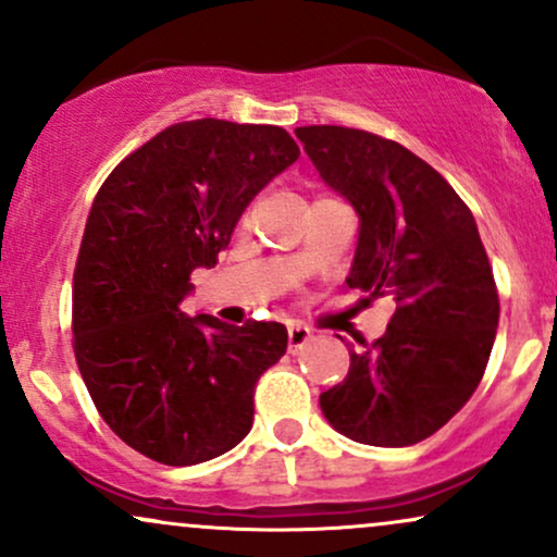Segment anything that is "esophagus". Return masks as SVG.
<instances>
[{"instance_id":"34e87169","label":"esophagus","mask_w":557,"mask_h":557,"mask_svg":"<svg viewBox=\"0 0 557 557\" xmlns=\"http://www.w3.org/2000/svg\"><path fill=\"white\" fill-rule=\"evenodd\" d=\"M309 341H311V330L306 327V324L300 322L287 324V348H290V354H296V350L304 348Z\"/></svg>"}]
</instances>
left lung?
Here are the masks:
<instances>
[{
  "mask_svg": "<svg viewBox=\"0 0 557 557\" xmlns=\"http://www.w3.org/2000/svg\"><path fill=\"white\" fill-rule=\"evenodd\" d=\"M324 183L359 212L348 287L393 298L374 343L350 350L341 385L322 393L337 432L363 445L421 443L471 398L495 343L500 298L474 214L424 159L369 131L296 127Z\"/></svg>",
  "mask_w": 557,
  "mask_h": 557,
  "instance_id": "1",
  "label": "left lung"
}]
</instances>
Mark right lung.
I'll use <instances>...</instances> for the list:
<instances>
[{
    "instance_id": "add662e5",
    "label": "right lung",
    "mask_w": 557,
    "mask_h": 557,
    "mask_svg": "<svg viewBox=\"0 0 557 557\" xmlns=\"http://www.w3.org/2000/svg\"><path fill=\"white\" fill-rule=\"evenodd\" d=\"M277 125L164 127L96 194L73 272V350L99 417L140 456L194 466L251 430L253 389L287 330L181 311L253 196L298 159Z\"/></svg>"
}]
</instances>
